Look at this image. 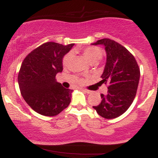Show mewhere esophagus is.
<instances>
[{"label": "esophagus", "instance_id": "34e87169", "mask_svg": "<svg viewBox=\"0 0 158 158\" xmlns=\"http://www.w3.org/2000/svg\"><path fill=\"white\" fill-rule=\"evenodd\" d=\"M81 89L83 91H85V93H87V94H90V90H87V89H84V88H81Z\"/></svg>", "mask_w": 158, "mask_h": 158}]
</instances>
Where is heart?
<instances>
[{
	"label": "heart",
	"instance_id": "1",
	"mask_svg": "<svg viewBox=\"0 0 158 158\" xmlns=\"http://www.w3.org/2000/svg\"><path fill=\"white\" fill-rule=\"evenodd\" d=\"M81 52L85 59H87L91 64L97 63L103 56V52L100 48L95 46H89L81 49ZM73 53L72 51L67 52L62 59V64L64 67L68 66L69 64L73 59ZM79 81H80L79 79Z\"/></svg>",
	"mask_w": 158,
	"mask_h": 158
}]
</instances>
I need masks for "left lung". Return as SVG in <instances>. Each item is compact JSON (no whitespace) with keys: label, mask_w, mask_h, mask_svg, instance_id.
<instances>
[{"label":"left lung","mask_w":158,"mask_h":158,"mask_svg":"<svg viewBox=\"0 0 158 158\" xmlns=\"http://www.w3.org/2000/svg\"><path fill=\"white\" fill-rule=\"evenodd\" d=\"M94 45L105 47L107 60L99 84L108 85L107 94L93 108L106 119L118 117L128 110L135 99L140 71L134 56L117 41L109 39L98 40Z\"/></svg>","instance_id":"obj_1"}]
</instances>
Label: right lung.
I'll use <instances>...</instances> for the list:
<instances>
[{
  "label": "right lung",
  "mask_w": 158,
  "mask_h": 158,
  "mask_svg": "<svg viewBox=\"0 0 158 158\" xmlns=\"http://www.w3.org/2000/svg\"><path fill=\"white\" fill-rule=\"evenodd\" d=\"M74 44L46 42L27 55L20 68L18 81L25 102L41 115L53 117L70 104L72 90L56 80L61 72L62 58Z\"/></svg>",
  "instance_id": "1"
}]
</instances>
